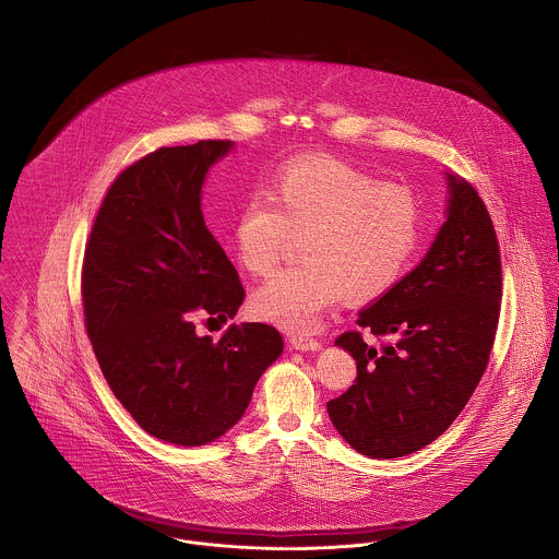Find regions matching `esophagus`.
Here are the masks:
<instances>
[{"label": "esophagus", "mask_w": 559, "mask_h": 559, "mask_svg": "<svg viewBox=\"0 0 559 559\" xmlns=\"http://www.w3.org/2000/svg\"><path fill=\"white\" fill-rule=\"evenodd\" d=\"M288 342H290V346L295 348V350H319L320 340L317 337H310L308 333H290L288 335Z\"/></svg>", "instance_id": "1"}]
</instances>
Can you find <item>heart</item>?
I'll return each instance as SVG.
<instances>
[{"instance_id":"1","label":"heart","mask_w":559,"mask_h":559,"mask_svg":"<svg viewBox=\"0 0 559 559\" xmlns=\"http://www.w3.org/2000/svg\"><path fill=\"white\" fill-rule=\"evenodd\" d=\"M421 237L411 189L379 182L333 157L284 167L266 195L251 193L235 222V249L253 275H269L293 239L301 264L277 271L251 295L258 319L312 329L342 295L381 297L404 275Z\"/></svg>"}]
</instances>
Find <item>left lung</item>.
Instances as JSON below:
<instances>
[{
  "instance_id": "obj_1",
  "label": "left lung",
  "mask_w": 559,
  "mask_h": 559,
  "mask_svg": "<svg viewBox=\"0 0 559 559\" xmlns=\"http://www.w3.org/2000/svg\"><path fill=\"white\" fill-rule=\"evenodd\" d=\"M448 187V217L424 260L359 312L366 335L335 340L357 379L326 411L370 459L406 456L441 437L488 366L501 308L499 242L478 191L454 174Z\"/></svg>"
}]
</instances>
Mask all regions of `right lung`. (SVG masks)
I'll return each instance as SVG.
<instances>
[{
  "label": "right lung",
  "mask_w": 559,
  "mask_h": 559,
  "mask_svg": "<svg viewBox=\"0 0 559 559\" xmlns=\"http://www.w3.org/2000/svg\"><path fill=\"white\" fill-rule=\"evenodd\" d=\"M233 146L159 148L122 169L81 269L85 329L107 385L148 435L187 448L228 432L284 350L264 322L230 324L217 342L195 331V320L235 319L245 299L200 209L209 167Z\"/></svg>",
  "instance_id": "1"
}]
</instances>
